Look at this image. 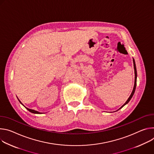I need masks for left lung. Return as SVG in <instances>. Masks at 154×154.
<instances>
[{"instance_id": "8db88e82", "label": "left lung", "mask_w": 154, "mask_h": 154, "mask_svg": "<svg viewBox=\"0 0 154 154\" xmlns=\"http://www.w3.org/2000/svg\"><path fill=\"white\" fill-rule=\"evenodd\" d=\"M133 65H134V87H133V91L130 95V96L129 97V98H128V100L126 101L125 103L119 109H121L122 107H124L126 104H127L128 102L130 101V100H131V98H132L134 93V91H135V89H136V78H137V72H136V64H135V62H134V59H133ZM118 109V110H119Z\"/></svg>"}]
</instances>
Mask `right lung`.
Here are the masks:
<instances>
[{
    "label": "right lung",
    "mask_w": 154,
    "mask_h": 154,
    "mask_svg": "<svg viewBox=\"0 0 154 154\" xmlns=\"http://www.w3.org/2000/svg\"><path fill=\"white\" fill-rule=\"evenodd\" d=\"M18 100L20 101V103L23 105V103H21V102L20 101V100L18 99ZM24 106V105H23ZM28 111H29L30 112H32V113H34V114H43V112H38V111H35V110H33V109H29V108H26V106H24Z\"/></svg>",
    "instance_id": "add662e5"
}]
</instances>
